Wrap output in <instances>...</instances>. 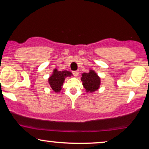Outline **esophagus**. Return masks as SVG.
Masks as SVG:
<instances>
[{"mask_svg": "<svg viewBox=\"0 0 149 149\" xmlns=\"http://www.w3.org/2000/svg\"><path fill=\"white\" fill-rule=\"evenodd\" d=\"M79 71H73L72 72V74H74V76H75V77H77L79 75Z\"/></svg>", "mask_w": 149, "mask_h": 149, "instance_id": "obj_1", "label": "esophagus"}]
</instances>
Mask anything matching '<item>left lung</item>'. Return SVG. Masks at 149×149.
Masks as SVG:
<instances>
[{
  "label": "left lung",
  "mask_w": 149,
  "mask_h": 149,
  "mask_svg": "<svg viewBox=\"0 0 149 149\" xmlns=\"http://www.w3.org/2000/svg\"><path fill=\"white\" fill-rule=\"evenodd\" d=\"M81 81H83V87L87 92L92 93L96 91L100 85V78L92 70H89L88 73H83Z\"/></svg>",
  "instance_id": "obj_1"
}]
</instances>
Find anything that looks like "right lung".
Here are the masks:
<instances>
[{"label": "right lung", "mask_w": 149, "mask_h": 149, "mask_svg": "<svg viewBox=\"0 0 149 149\" xmlns=\"http://www.w3.org/2000/svg\"><path fill=\"white\" fill-rule=\"evenodd\" d=\"M72 74L67 70L58 71L57 69H54L52 76L48 79L51 87L55 92H59L62 89V86L64 82L65 78L67 77L72 76Z\"/></svg>", "instance_id": "obj_1"}]
</instances>
